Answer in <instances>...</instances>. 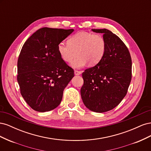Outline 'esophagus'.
<instances>
[{
    "label": "esophagus",
    "mask_w": 151,
    "mask_h": 151,
    "mask_svg": "<svg viewBox=\"0 0 151 151\" xmlns=\"http://www.w3.org/2000/svg\"><path fill=\"white\" fill-rule=\"evenodd\" d=\"M81 71H78V70H75L74 71V74L76 76H77V75H81Z\"/></svg>",
    "instance_id": "esophagus-1"
}]
</instances>
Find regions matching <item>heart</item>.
I'll use <instances>...</instances> for the list:
<instances>
[{
  "label": "heart",
  "mask_w": 151,
  "mask_h": 151,
  "mask_svg": "<svg viewBox=\"0 0 151 151\" xmlns=\"http://www.w3.org/2000/svg\"><path fill=\"white\" fill-rule=\"evenodd\" d=\"M106 42L103 36L89 32H80L73 35L68 43L61 42L58 45V51L61 58L66 62H70L73 68H81L88 63L90 66L98 63L104 56Z\"/></svg>",
  "instance_id": "1"
}]
</instances>
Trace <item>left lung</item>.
<instances>
[{
    "instance_id": "left-lung-1",
    "label": "left lung",
    "mask_w": 151,
    "mask_h": 151,
    "mask_svg": "<svg viewBox=\"0 0 151 151\" xmlns=\"http://www.w3.org/2000/svg\"><path fill=\"white\" fill-rule=\"evenodd\" d=\"M91 30L103 34L106 50L101 61L83 73L81 95L87 108L103 113L118 106L127 94L132 79V60L126 45L115 34L107 29Z\"/></svg>"
}]
</instances>
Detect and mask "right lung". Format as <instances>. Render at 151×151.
Listing matches in <instances>:
<instances>
[{
	"label": "right lung",
	"instance_id": "obj_1",
	"mask_svg": "<svg viewBox=\"0 0 151 151\" xmlns=\"http://www.w3.org/2000/svg\"><path fill=\"white\" fill-rule=\"evenodd\" d=\"M74 31L45 27L22 46L17 61V82L22 98L36 111L56 108L63 89L74 76L58 51V44Z\"/></svg>",
	"mask_w": 151,
	"mask_h": 151
}]
</instances>
